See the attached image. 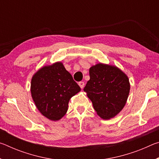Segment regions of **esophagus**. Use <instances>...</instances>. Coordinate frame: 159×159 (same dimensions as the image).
Here are the masks:
<instances>
[{
  "instance_id": "1",
  "label": "esophagus",
  "mask_w": 159,
  "mask_h": 159,
  "mask_svg": "<svg viewBox=\"0 0 159 159\" xmlns=\"http://www.w3.org/2000/svg\"><path fill=\"white\" fill-rule=\"evenodd\" d=\"M79 86L80 87V88H81V89H83V88H84L85 83H84V82H83V81H80V82H79Z\"/></svg>"
}]
</instances>
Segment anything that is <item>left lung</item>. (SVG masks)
<instances>
[{"instance_id":"8db88e82","label":"left lung","mask_w":159,"mask_h":159,"mask_svg":"<svg viewBox=\"0 0 159 159\" xmlns=\"http://www.w3.org/2000/svg\"><path fill=\"white\" fill-rule=\"evenodd\" d=\"M90 80L83 90L103 119L116 116L124 107L130 93L128 76L116 66L98 64L90 67Z\"/></svg>"}]
</instances>
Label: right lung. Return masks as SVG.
<instances>
[{"label": "right lung", "mask_w": 159, "mask_h": 159, "mask_svg": "<svg viewBox=\"0 0 159 159\" xmlns=\"http://www.w3.org/2000/svg\"><path fill=\"white\" fill-rule=\"evenodd\" d=\"M80 88L61 62L43 66L31 79V93L39 111L51 120H58L68 110L69 99Z\"/></svg>", "instance_id": "1"}]
</instances>
